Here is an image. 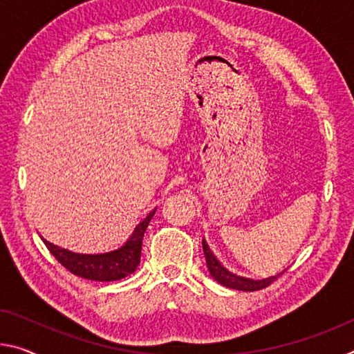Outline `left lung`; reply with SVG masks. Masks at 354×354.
Returning <instances> with one entry per match:
<instances>
[{"label": "left lung", "mask_w": 354, "mask_h": 354, "mask_svg": "<svg viewBox=\"0 0 354 354\" xmlns=\"http://www.w3.org/2000/svg\"><path fill=\"white\" fill-rule=\"evenodd\" d=\"M203 252L206 257V265H207V269H209L212 279L217 280L218 283L223 285V287H227V288L241 290V291H257V290L269 287V285H271L274 280L280 276V274H283V272H280V274H277V276H271V277H266L261 280L241 277V276H236V274L230 272L227 268H223L221 265V261H218L214 257V254H212L209 245L206 244L205 239H203Z\"/></svg>", "instance_id": "left-lung-1"}]
</instances>
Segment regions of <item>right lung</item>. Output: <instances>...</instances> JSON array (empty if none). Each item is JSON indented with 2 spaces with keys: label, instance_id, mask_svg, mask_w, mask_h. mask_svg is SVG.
Returning <instances> with one entry per match:
<instances>
[{
  "label": "right lung",
  "instance_id": "add662e5",
  "mask_svg": "<svg viewBox=\"0 0 354 354\" xmlns=\"http://www.w3.org/2000/svg\"><path fill=\"white\" fill-rule=\"evenodd\" d=\"M156 209H153L138 223L122 248L106 252V254H75L63 248H58L47 239H44L47 249L56 260L63 265L67 271L75 274L78 277L88 280H97V282H113L127 277L129 274L136 271L140 265V255H142V241L145 232L153 218Z\"/></svg>",
  "mask_w": 354,
  "mask_h": 354
}]
</instances>
